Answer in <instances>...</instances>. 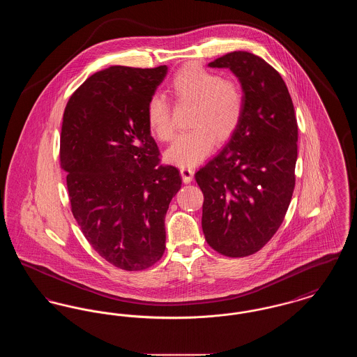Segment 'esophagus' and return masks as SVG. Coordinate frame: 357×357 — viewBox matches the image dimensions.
Masks as SVG:
<instances>
[{"instance_id":"1","label":"esophagus","mask_w":357,"mask_h":357,"mask_svg":"<svg viewBox=\"0 0 357 357\" xmlns=\"http://www.w3.org/2000/svg\"><path fill=\"white\" fill-rule=\"evenodd\" d=\"M181 175H182V179L185 183H190L192 181V176H194V170L187 167V166H182L181 167Z\"/></svg>"}]
</instances>
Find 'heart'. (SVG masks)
Listing matches in <instances>:
<instances>
[{
	"label": "heart",
	"mask_w": 357,
	"mask_h": 357,
	"mask_svg": "<svg viewBox=\"0 0 357 357\" xmlns=\"http://www.w3.org/2000/svg\"><path fill=\"white\" fill-rule=\"evenodd\" d=\"M169 88L176 102L192 104L188 121L192 130L178 136L165 158L174 165L195 166L211 153L214 139L222 143L236 132L245 109L242 88L199 64L179 69ZM146 118L156 139L166 142L174 136L170 104L165 96L155 93L150 98Z\"/></svg>",
	"instance_id": "heart-1"
}]
</instances>
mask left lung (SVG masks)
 Here are the masks:
<instances>
[{"label": "left lung", "mask_w": 357, "mask_h": 357, "mask_svg": "<svg viewBox=\"0 0 357 357\" xmlns=\"http://www.w3.org/2000/svg\"><path fill=\"white\" fill-rule=\"evenodd\" d=\"M230 69L245 99L236 132L195 181L204 192L202 230L207 243L227 257L255 255L275 234L294 190L298 128L282 77L249 52L208 63Z\"/></svg>", "instance_id": "1"}]
</instances>
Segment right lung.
<instances>
[{
  "label": "right lung",
  "mask_w": 357,
  "mask_h": 357,
  "mask_svg": "<svg viewBox=\"0 0 357 357\" xmlns=\"http://www.w3.org/2000/svg\"><path fill=\"white\" fill-rule=\"evenodd\" d=\"M167 67L115 66L92 75L70 96L60 137L72 213L91 246L123 271H143L166 249L165 218L182 186L159 166L146 107Z\"/></svg>",
  "instance_id": "obj_1"
}]
</instances>
